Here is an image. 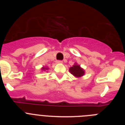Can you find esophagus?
I'll return each instance as SVG.
<instances>
[{
  "mask_svg": "<svg viewBox=\"0 0 125 125\" xmlns=\"http://www.w3.org/2000/svg\"><path fill=\"white\" fill-rule=\"evenodd\" d=\"M56 62H57V64H62V61H60V60H58L56 61Z\"/></svg>",
  "mask_w": 125,
  "mask_h": 125,
  "instance_id": "obj_1",
  "label": "esophagus"
}]
</instances>
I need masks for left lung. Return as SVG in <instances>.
<instances>
[{
	"label": "left lung",
	"mask_w": 125,
	"mask_h": 125,
	"mask_svg": "<svg viewBox=\"0 0 125 125\" xmlns=\"http://www.w3.org/2000/svg\"><path fill=\"white\" fill-rule=\"evenodd\" d=\"M69 72L76 78H80L84 74V70L80 67L79 65L75 63L72 67L69 68Z\"/></svg>",
	"instance_id": "1"
}]
</instances>
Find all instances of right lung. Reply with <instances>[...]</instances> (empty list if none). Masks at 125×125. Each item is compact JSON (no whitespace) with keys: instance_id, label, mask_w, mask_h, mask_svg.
Masks as SVG:
<instances>
[{"instance_id":"1","label":"right lung","mask_w":125,"mask_h":125,"mask_svg":"<svg viewBox=\"0 0 125 125\" xmlns=\"http://www.w3.org/2000/svg\"><path fill=\"white\" fill-rule=\"evenodd\" d=\"M47 69H48V68H47V67H43V68H42V70H44V71L47 70Z\"/></svg>"}]
</instances>
